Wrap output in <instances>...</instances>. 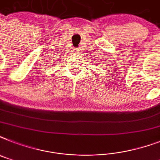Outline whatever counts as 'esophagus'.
<instances>
[{
    "mask_svg": "<svg viewBox=\"0 0 160 160\" xmlns=\"http://www.w3.org/2000/svg\"><path fill=\"white\" fill-rule=\"evenodd\" d=\"M80 49L79 48H76V49H75V52L76 53H80Z\"/></svg>",
    "mask_w": 160,
    "mask_h": 160,
    "instance_id": "1",
    "label": "esophagus"
}]
</instances>
